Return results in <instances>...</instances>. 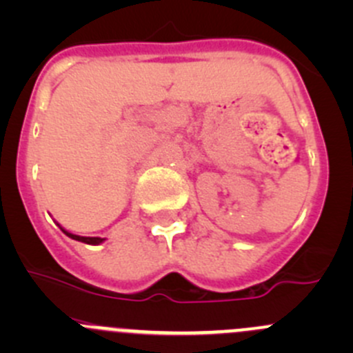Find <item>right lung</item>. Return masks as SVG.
I'll return each instance as SVG.
<instances>
[{
	"mask_svg": "<svg viewBox=\"0 0 353 353\" xmlns=\"http://www.w3.org/2000/svg\"><path fill=\"white\" fill-rule=\"evenodd\" d=\"M63 232L66 234L68 237H71V239H74V241H80V243H85V244H101L102 241L104 239H101V237H81V236H74V234H70V232H66L65 229H61Z\"/></svg>",
	"mask_w": 353,
	"mask_h": 353,
	"instance_id": "right-lung-1",
	"label": "right lung"
}]
</instances>
